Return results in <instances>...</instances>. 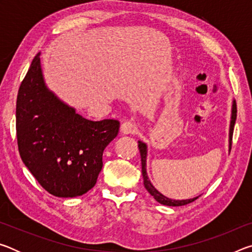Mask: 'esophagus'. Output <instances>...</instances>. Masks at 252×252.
<instances>
[{"label":"esophagus","mask_w":252,"mask_h":252,"mask_svg":"<svg viewBox=\"0 0 252 252\" xmlns=\"http://www.w3.org/2000/svg\"><path fill=\"white\" fill-rule=\"evenodd\" d=\"M120 131L122 134H132L134 133V132L136 131V126L134 123L132 122H129V121H126L123 122L121 126H120Z\"/></svg>","instance_id":"1"}]
</instances>
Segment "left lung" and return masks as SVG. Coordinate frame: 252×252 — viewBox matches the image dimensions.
<instances>
[{"label":"left lung","instance_id":"8db88e82","mask_svg":"<svg viewBox=\"0 0 252 252\" xmlns=\"http://www.w3.org/2000/svg\"><path fill=\"white\" fill-rule=\"evenodd\" d=\"M237 119V103L236 100L232 101V110H231V121H230V129H229V148L231 150V143H232V134H233V126L234 123H236ZM138 147L140 150V156H141V165H142V176H143V185L148 190V192L150 193L153 198H155L158 202L161 204H164V206H170V207H180L185 206V204L193 202L194 200H197L199 197H195L193 199H187V200H172L165 197L162 193H160L155 187L152 186L151 181L149 180L148 173H147V144L142 141H138Z\"/></svg>","mask_w":252,"mask_h":252}]
</instances>
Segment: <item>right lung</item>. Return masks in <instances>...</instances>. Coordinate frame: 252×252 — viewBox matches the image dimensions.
<instances>
[{"label": "right lung", "mask_w": 252, "mask_h": 252, "mask_svg": "<svg viewBox=\"0 0 252 252\" xmlns=\"http://www.w3.org/2000/svg\"><path fill=\"white\" fill-rule=\"evenodd\" d=\"M120 122L91 121L50 91L35 55L16 100L19 152L30 172L49 193L73 198L95 186L105 147Z\"/></svg>", "instance_id": "add662e5"}]
</instances>
